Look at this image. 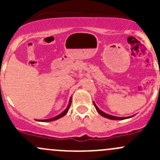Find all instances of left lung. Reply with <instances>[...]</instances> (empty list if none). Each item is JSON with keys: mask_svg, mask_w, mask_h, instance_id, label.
I'll list each match as a JSON object with an SVG mask.
<instances>
[{"mask_svg": "<svg viewBox=\"0 0 160 160\" xmlns=\"http://www.w3.org/2000/svg\"><path fill=\"white\" fill-rule=\"evenodd\" d=\"M93 104H94V106H95V108H96V109H97V111H98V112L100 114H101V115H102L103 117H105V118H107L111 119V120H123V119L128 118V117H127V118H118V117H114V116H112V115H109V114H106V113L103 112L102 111L100 110V109L98 108V107H97V105L94 104V103H93Z\"/></svg>", "mask_w": 160, "mask_h": 160, "instance_id": "1", "label": "left lung"}]
</instances>
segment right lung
Instances as JSON below:
<instances>
[{
    "label": "right lung",
    "instance_id": "right-lung-1",
    "mask_svg": "<svg viewBox=\"0 0 160 160\" xmlns=\"http://www.w3.org/2000/svg\"><path fill=\"white\" fill-rule=\"evenodd\" d=\"M70 104H71V99L70 100V102H69V104H68V106H67V109H66V110L64 111L63 112H62V113H61L60 114H59V115L56 116V117L52 118H50V119H46V120H40V122H51V121L57 120V119H59V118H60L63 117V116L65 115L66 114H67V111H69V108H70Z\"/></svg>",
    "mask_w": 160,
    "mask_h": 160
}]
</instances>
